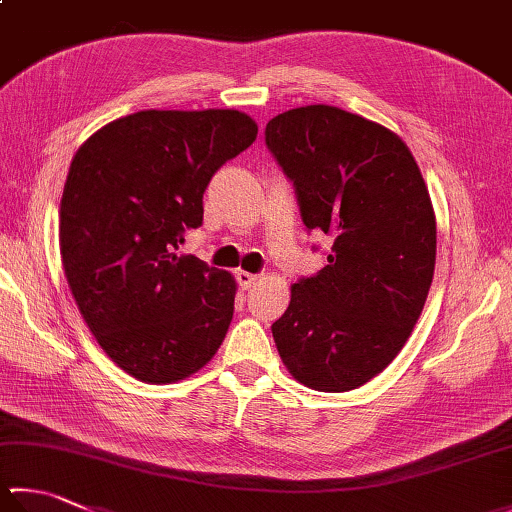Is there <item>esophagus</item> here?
I'll use <instances>...</instances> for the list:
<instances>
[{
    "label": "esophagus",
    "instance_id": "1",
    "mask_svg": "<svg viewBox=\"0 0 512 512\" xmlns=\"http://www.w3.org/2000/svg\"><path fill=\"white\" fill-rule=\"evenodd\" d=\"M236 281H238V285L243 287V289H252L260 281V278L256 274H249V272H243V269H238Z\"/></svg>",
    "mask_w": 512,
    "mask_h": 512
}]
</instances>
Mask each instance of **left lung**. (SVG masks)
<instances>
[{
    "mask_svg": "<svg viewBox=\"0 0 512 512\" xmlns=\"http://www.w3.org/2000/svg\"><path fill=\"white\" fill-rule=\"evenodd\" d=\"M265 142L305 227L334 238L272 325L278 354L307 388L354 390L394 361L426 305L437 260L426 180L397 133L339 106L276 115Z\"/></svg>",
    "mask_w": 512,
    "mask_h": 512,
    "instance_id": "8db88e82",
    "label": "left lung"
}]
</instances>
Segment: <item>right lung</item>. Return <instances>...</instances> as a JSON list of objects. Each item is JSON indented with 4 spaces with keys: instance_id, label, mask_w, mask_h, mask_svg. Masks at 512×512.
<instances>
[{
    "instance_id": "obj_1",
    "label": "right lung",
    "mask_w": 512,
    "mask_h": 512,
    "mask_svg": "<svg viewBox=\"0 0 512 512\" xmlns=\"http://www.w3.org/2000/svg\"><path fill=\"white\" fill-rule=\"evenodd\" d=\"M256 133L243 111L149 109L104 124L73 156L62 267L95 341L133 379H187L225 341L234 276L176 249L202 225L211 176Z\"/></svg>"
}]
</instances>
